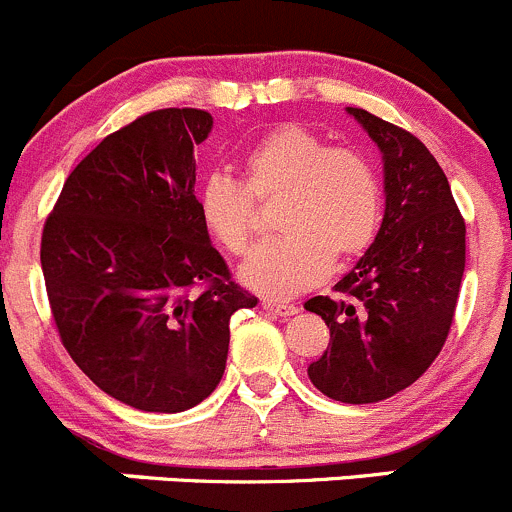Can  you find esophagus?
<instances>
[{
  "instance_id": "obj_1",
  "label": "esophagus",
  "mask_w": 512,
  "mask_h": 512,
  "mask_svg": "<svg viewBox=\"0 0 512 512\" xmlns=\"http://www.w3.org/2000/svg\"><path fill=\"white\" fill-rule=\"evenodd\" d=\"M263 311L273 313V316H296L298 313V306H293V303H278V301H263L261 303Z\"/></svg>"
}]
</instances>
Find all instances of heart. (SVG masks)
I'll return each mask as SVG.
<instances>
[{"label":"heart","instance_id":"b5f03b06","mask_svg":"<svg viewBox=\"0 0 512 512\" xmlns=\"http://www.w3.org/2000/svg\"><path fill=\"white\" fill-rule=\"evenodd\" d=\"M244 181L209 174L196 211L211 239L241 256L254 241V199H276L281 239L263 244L241 266V281L266 298H291L316 286L333 261L366 254L383 219V186L371 161L333 149L306 126L283 124L258 139Z\"/></svg>","mask_w":512,"mask_h":512}]
</instances>
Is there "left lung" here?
I'll use <instances>...</instances> for the list:
<instances>
[{
	"instance_id": "8db88e82",
	"label": "left lung",
	"mask_w": 512,
	"mask_h": 512,
	"mask_svg": "<svg viewBox=\"0 0 512 512\" xmlns=\"http://www.w3.org/2000/svg\"><path fill=\"white\" fill-rule=\"evenodd\" d=\"M346 111L381 151L386 214L371 249L336 283L338 296L306 301L331 328L308 378L333 401L378 403L416 383L448 338L465 221L421 139L366 109Z\"/></svg>"
}]
</instances>
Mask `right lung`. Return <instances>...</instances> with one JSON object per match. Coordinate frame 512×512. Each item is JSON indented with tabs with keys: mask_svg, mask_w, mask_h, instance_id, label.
<instances>
[{
	"mask_svg": "<svg viewBox=\"0 0 512 512\" xmlns=\"http://www.w3.org/2000/svg\"><path fill=\"white\" fill-rule=\"evenodd\" d=\"M211 126L201 109L139 116L79 161L44 224L64 348L101 391L146 413L209 398L231 316L258 303L231 281L196 211L194 146Z\"/></svg>",
	"mask_w": 512,
	"mask_h": 512,
	"instance_id": "1",
	"label": "right lung"
}]
</instances>
